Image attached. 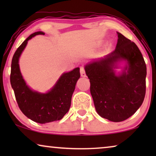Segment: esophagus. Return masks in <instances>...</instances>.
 Listing matches in <instances>:
<instances>
[{
	"label": "esophagus",
	"instance_id": "obj_1",
	"mask_svg": "<svg viewBox=\"0 0 156 156\" xmlns=\"http://www.w3.org/2000/svg\"><path fill=\"white\" fill-rule=\"evenodd\" d=\"M80 74H81V76H86V72H85V70H84V67L82 66V67H80Z\"/></svg>",
	"mask_w": 156,
	"mask_h": 156
}]
</instances>
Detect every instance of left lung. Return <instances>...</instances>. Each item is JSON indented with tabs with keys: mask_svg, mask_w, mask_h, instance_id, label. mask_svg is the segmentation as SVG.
<instances>
[{
	"mask_svg": "<svg viewBox=\"0 0 156 156\" xmlns=\"http://www.w3.org/2000/svg\"><path fill=\"white\" fill-rule=\"evenodd\" d=\"M116 49L104 58L91 62L84 69L90 82V92L98 114L120 122L135 114L146 94V65L137 45L117 33ZM126 62L122 72L114 69Z\"/></svg>",
	"mask_w": 156,
	"mask_h": 156,
	"instance_id": "1",
	"label": "left lung"
}]
</instances>
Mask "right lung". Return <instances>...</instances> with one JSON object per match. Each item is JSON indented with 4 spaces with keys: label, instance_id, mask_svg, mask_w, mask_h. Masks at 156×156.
Masks as SVG:
<instances>
[{
    "label": "right lung",
    "instance_id": "add662e5",
    "mask_svg": "<svg viewBox=\"0 0 156 156\" xmlns=\"http://www.w3.org/2000/svg\"><path fill=\"white\" fill-rule=\"evenodd\" d=\"M37 35L44 33L41 31L33 33L15 52L11 63L10 84L21 112L32 121L46 123L60 120L68 112L80 72V68L76 67L63 73L54 87L47 93H40L30 88L21 74L19 58L28 40Z\"/></svg>",
    "mask_w": 156,
    "mask_h": 156
}]
</instances>
